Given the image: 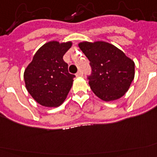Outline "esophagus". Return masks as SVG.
I'll return each instance as SVG.
<instances>
[{"mask_svg": "<svg viewBox=\"0 0 157 157\" xmlns=\"http://www.w3.org/2000/svg\"><path fill=\"white\" fill-rule=\"evenodd\" d=\"M82 75H83V74H82V72L81 70H79V71L76 74V76H77V77H82Z\"/></svg>", "mask_w": 157, "mask_h": 157, "instance_id": "esophagus-1", "label": "esophagus"}]
</instances>
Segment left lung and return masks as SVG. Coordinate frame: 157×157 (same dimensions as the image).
I'll use <instances>...</instances> for the list:
<instances>
[{"label": "left lung", "mask_w": 157, "mask_h": 157, "mask_svg": "<svg viewBox=\"0 0 157 157\" xmlns=\"http://www.w3.org/2000/svg\"><path fill=\"white\" fill-rule=\"evenodd\" d=\"M78 47L92 67L88 77L90 87L97 97L105 101L122 98L134 78V62L124 52L108 42H82Z\"/></svg>", "instance_id": "1"}]
</instances>
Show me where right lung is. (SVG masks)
Listing matches in <instances>:
<instances>
[{
	"label": "right lung",
	"instance_id": "add662e5",
	"mask_svg": "<svg viewBox=\"0 0 157 157\" xmlns=\"http://www.w3.org/2000/svg\"><path fill=\"white\" fill-rule=\"evenodd\" d=\"M71 46L72 42L45 43L24 70L25 87L40 105L56 107L67 98L75 76L69 73L63 56Z\"/></svg>",
	"mask_w": 157,
	"mask_h": 157
}]
</instances>
